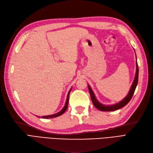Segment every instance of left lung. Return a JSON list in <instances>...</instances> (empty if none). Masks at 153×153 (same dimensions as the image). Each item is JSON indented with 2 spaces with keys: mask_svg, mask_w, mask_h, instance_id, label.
I'll return each mask as SVG.
<instances>
[{
  "mask_svg": "<svg viewBox=\"0 0 153 153\" xmlns=\"http://www.w3.org/2000/svg\"><path fill=\"white\" fill-rule=\"evenodd\" d=\"M136 59H137V56H136ZM138 66L137 61H136L135 76V78H134V80L133 82V84L131 86L130 89H129V92L126 95V96L125 97L123 100H122L121 101H119V103H115L114 105H105L101 104V103L99 102L98 100L96 99L94 92H93V91H92L90 85H88V88H89V93L91 95L92 102L96 108H98V110H100L101 111H104V112H110V111H114V110L121 108L124 107V106H126L129 102V101L131 100L132 96L134 94V92H135V89L137 87V85L138 84Z\"/></svg>",
  "mask_w": 153,
  "mask_h": 153,
  "instance_id": "left-lung-1",
  "label": "left lung"
}]
</instances>
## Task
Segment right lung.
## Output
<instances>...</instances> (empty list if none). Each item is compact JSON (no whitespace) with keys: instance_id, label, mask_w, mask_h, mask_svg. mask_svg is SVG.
Segmentation results:
<instances>
[{"instance_id":"obj_1","label":"right lung","mask_w":153,"mask_h":153,"mask_svg":"<svg viewBox=\"0 0 153 153\" xmlns=\"http://www.w3.org/2000/svg\"><path fill=\"white\" fill-rule=\"evenodd\" d=\"M71 88L70 89V90L68 92V96H67V98H66V103H65V105H64V106L63 107V108L60 111V112H59L58 113H56V114H52V115H45V116H43L42 118L43 119H51V118H54V117H57L58 116H60V115H62L64 112H65V111L66 110L67 108H68V101H69V94H70V92H71ZM37 117H39V116L38 117V115H36Z\"/></svg>"}]
</instances>
